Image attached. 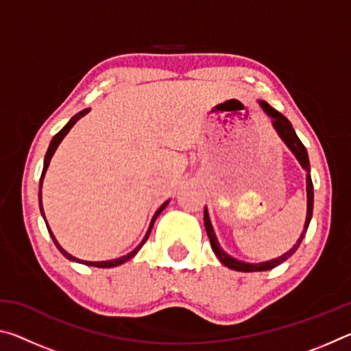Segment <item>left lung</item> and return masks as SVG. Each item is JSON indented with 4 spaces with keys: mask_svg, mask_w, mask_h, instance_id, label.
<instances>
[{
    "mask_svg": "<svg viewBox=\"0 0 351 351\" xmlns=\"http://www.w3.org/2000/svg\"><path fill=\"white\" fill-rule=\"evenodd\" d=\"M258 104L263 111L272 119V127L278 134V138L283 141V144L287 145L291 153L294 154L297 161L302 165V169L306 171V218H305V224H304V230H302V234L299 239H297L295 245L287 251L285 254H282L280 257L277 258H272L268 261H260V263H247V261H241L239 258H234L232 255H229L228 252L224 251L221 247V245L218 243V239L215 235V230L212 228V223H210V218H209V212H207V207H204V226H206V232L209 235V240H210V246H212V251L215 252V255L218 257V260L221 261L224 266H228V268L234 269V271H241V272H258V271H269L272 268H276L283 261H287L291 255H293L297 247L300 246L302 240H304V237L308 230V226H310L311 221V217H313V204H314V192H313V181H311V175H310V159H308V153H306V148L305 145L302 144L300 139L297 138V134L294 132L293 125H291V122L288 121L287 117L283 114H280L277 110L272 108L271 105H268L265 102V100H258Z\"/></svg>",
    "mask_w": 351,
    "mask_h": 351,
    "instance_id": "left-lung-1",
    "label": "left lung"
}]
</instances>
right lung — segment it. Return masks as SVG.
<instances>
[{"label": "right lung", "mask_w": 351, "mask_h": 351, "mask_svg": "<svg viewBox=\"0 0 351 351\" xmlns=\"http://www.w3.org/2000/svg\"><path fill=\"white\" fill-rule=\"evenodd\" d=\"M88 112H90V108H86V110H82L80 112H77L75 116H73L69 119V122L66 123V125H64L60 132H58L54 138H52V141H51V144H49V148H47V152H46V156H45V164H43V171H41V178H40V189H38V204H40V212H41V217L45 218V223H46V228H47V232H49V235L52 237V240H54V243H56V246L58 247V251H60L64 257H66L68 260H71V261H75V263H82V265H86V266H96V268H114V266H119V265H122V263H125V261H128L130 258H133L136 254L139 252V249L144 246V243L147 241V239L148 237H150V232H152V229H153V224H154V221H156V218L159 217V213H161L165 207H167V204H169V201L170 199H167L165 201V203L159 207V209L154 212V215H153V218H152V221H150V226H148V230H147V234H145V237H144V240H142L138 246H136L132 252H128L127 255H122V257H119V258H112V260H105V261H86V260H80V258H77V257H74V255H71L69 252H66L64 251V249L58 245V241L56 240V237H54V234H52V230H51V228H49V224H47V221H46V217H45V210H43V203H41V187H43V180H45V175H46V170H47V167H49V162H51V159H52V156H54V153H56V150H57V147L60 145V142L63 141V138L64 136H66L68 133H69V130L73 128L74 125H75V122L79 121V119H82L83 116L85 114H88Z\"/></svg>", "instance_id": "add662e5"}]
</instances>
